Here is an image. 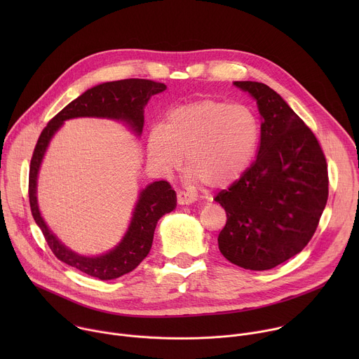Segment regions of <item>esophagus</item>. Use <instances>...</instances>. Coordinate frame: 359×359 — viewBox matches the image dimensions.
<instances>
[{
	"label": "esophagus",
	"mask_w": 359,
	"mask_h": 359,
	"mask_svg": "<svg viewBox=\"0 0 359 359\" xmlns=\"http://www.w3.org/2000/svg\"><path fill=\"white\" fill-rule=\"evenodd\" d=\"M194 201V197L191 196V194H189V193H184V191H179L177 193V203L179 204H191Z\"/></svg>",
	"instance_id": "esophagus-1"
}]
</instances>
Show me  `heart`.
Returning <instances> with one entry per match:
<instances>
[{
	"instance_id": "1",
	"label": "heart",
	"mask_w": 359,
	"mask_h": 359,
	"mask_svg": "<svg viewBox=\"0 0 359 359\" xmlns=\"http://www.w3.org/2000/svg\"><path fill=\"white\" fill-rule=\"evenodd\" d=\"M259 143L260 122L250 107L206 97L173 108L149 132L146 151L161 175L180 170L184 156L190 184L219 189L245 173Z\"/></svg>"
}]
</instances>
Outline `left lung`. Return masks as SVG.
<instances>
[{"label":"left lung","instance_id":"left-lung-1","mask_svg":"<svg viewBox=\"0 0 359 359\" xmlns=\"http://www.w3.org/2000/svg\"><path fill=\"white\" fill-rule=\"evenodd\" d=\"M262 115L257 159L216 196L227 215L219 234L224 257L245 270L277 267L314 236L328 198L323 149L302 119L270 86L236 81Z\"/></svg>","mask_w":359,"mask_h":359}]
</instances>
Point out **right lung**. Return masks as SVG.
I'll list each match as a JSON object with an SVG mask.
<instances>
[{"label": "right lung", "instance_id": "1", "mask_svg": "<svg viewBox=\"0 0 359 359\" xmlns=\"http://www.w3.org/2000/svg\"><path fill=\"white\" fill-rule=\"evenodd\" d=\"M166 89L165 83L149 79H122L105 82L85 90L74 99L41 132L29 166V206L49 248L62 263L99 280H114L135 270L149 254L159 219L176 208V191L165 180L147 184L140 193L130 224L115 248L100 255H81L50 231L43 222L36 200L38 173L48 144L65 121L74 118H105L123 122L140 136L143 112L150 96Z\"/></svg>", "mask_w": 359, "mask_h": 359}]
</instances>
